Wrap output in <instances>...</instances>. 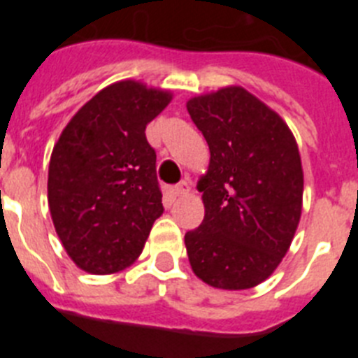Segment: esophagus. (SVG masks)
Returning a JSON list of instances; mask_svg holds the SVG:
<instances>
[{
	"label": "esophagus",
	"mask_w": 358,
	"mask_h": 358,
	"mask_svg": "<svg viewBox=\"0 0 358 358\" xmlns=\"http://www.w3.org/2000/svg\"><path fill=\"white\" fill-rule=\"evenodd\" d=\"M173 192H176V195H186L189 192V182L186 181H181V182H177L176 188H173Z\"/></svg>",
	"instance_id": "obj_1"
}]
</instances>
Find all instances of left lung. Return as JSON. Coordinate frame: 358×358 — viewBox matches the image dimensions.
<instances>
[{"label": "left lung", "mask_w": 358, "mask_h": 358, "mask_svg": "<svg viewBox=\"0 0 358 358\" xmlns=\"http://www.w3.org/2000/svg\"><path fill=\"white\" fill-rule=\"evenodd\" d=\"M210 147L197 188L204 220L185 235L195 276L243 290L267 280L287 255L301 217L303 169L287 123L238 85L186 103Z\"/></svg>", "instance_id": "left-lung-1"}]
</instances>
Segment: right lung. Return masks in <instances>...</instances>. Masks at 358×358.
Masks as SVG:
<instances>
[{"mask_svg": "<svg viewBox=\"0 0 358 358\" xmlns=\"http://www.w3.org/2000/svg\"><path fill=\"white\" fill-rule=\"evenodd\" d=\"M172 100L141 82L107 85L53 147L48 204L66 252L91 274H113L141 255L163 215L156 150L145 129Z\"/></svg>", "mask_w": 358, "mask_h": 358, "instance_id": "right-lung-1", "label": "right lung"}]
</instances>
